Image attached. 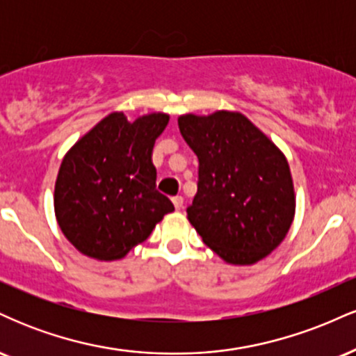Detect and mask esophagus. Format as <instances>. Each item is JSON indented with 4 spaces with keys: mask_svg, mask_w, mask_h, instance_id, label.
Listing matches in <instances>:
<instances>
[{
    "mask_svg": "<svg viewBox=\"0 0 356 356\" xmlns=\"http://www.w3.org/2000/svg\"><path fill=\"white\" fill-rule=\"evenodd\" d=\"M172 202H174V207L175 209H182V206H184V197L182 195H175V197H172Z\"/></svg>",
    "mask_w": 356,
    "mask_h": 356,
    "instance_id": "1",
    "label": "esophagus"
}]
</instances>
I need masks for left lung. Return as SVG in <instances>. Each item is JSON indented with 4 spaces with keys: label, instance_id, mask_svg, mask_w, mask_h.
I'll list each match as a JSON object with an SVG mask.
<instances>
[{
    "label": "left lung",
    "instance_id": "1",
    "mask_svg": "<svg viewBox=\"0 0 356 356\" xmlns=\"http://www.w3.org/2000/svg\"><path fill=\"white\" fill-rule=\"evenodd\" d=\"M199 159L197 194L187 219L229 264H254L286 238L295 189L284 154L239 112L179 117Z\"/></svg>",
    "mask_w": 356,
    "mask_h": 356
}]
</instances>
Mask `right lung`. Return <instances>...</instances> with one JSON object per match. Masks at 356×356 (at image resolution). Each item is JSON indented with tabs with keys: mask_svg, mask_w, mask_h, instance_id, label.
Returning <instances> with one entry per match:
<instances>
[{
	"mask_svg": "<svg viewBox=\"0 0 356 356\" xmlns=\"http://www.w3.org/2000/svg\"><path fill=\"white\" fill-rule=\"evenodd\" d=\"M167 113L129 122L122 112L100 120L68 150L55 182L61 232L81 254L100 261L124 257L144 243L174 204L155 189V138Z\"/></svg>",
	"mask_w": 356,
	"mask_h": 356,
	"instance_id": "right-lung-1",
	"label": "right lung"
}]
</instances>
